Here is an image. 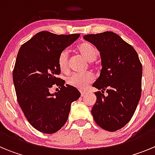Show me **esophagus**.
I'll return each mask as SVG.
<instances>
[{
    "label": "esophagus",
    "mask_w": 155,
    "mask_h": 155,
    "mask_svg": "<svg viewBox=\"0 0 155 155\" xmlns=\"http://www.w3.org/2000/svg\"><path fill=\"white\" fill-rule=\"evenodd\" d=\"M85 94H86L85 91H81V97H84Z\"/></svg>",
    "instance_id": "1"
}]
</instances>
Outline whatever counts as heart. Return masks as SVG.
<instances>
[{
	"instance_id": "obj_1",
	"label": "heart",
	"mask_w": 155,
	"mask_h": 155,
	"mask_svg": "<svg viewBox=\"0 0 155 155\" xmlns=\"http://www.w3.org/2000/svg\"><path fill=\"white\" fill-rule=\"evenodd\" d=\"M82 57L88 62H92L97 58L98 54L96 47L90 42H84L79 44L77 47ZM59 68L62 71H67L68 68V54L67 51H63L60 54L58 59ZM93 75L87 72L83 74H73L67 78V83L69 85L78 89H84L92 81Z\"/></svg>"
}]
</instances>
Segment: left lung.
Returning a JSON list of instances; mask_svg holds the SVG:
<instances>
[{"label":"left lung","instance_id":"left-lung-1","mask_svg":"<svg viewBox=\"0 0 155 155\" xmlns=\"http://www.w3.org/2000/svg\"><path fill=\"white\" fill-rule=\"evenodd\" d=\"M84 39L98 49L102 60L101 73L92 84L101 92L94 93L91 114L101 128L114 132L128 124L137 109L141 95V63L134 47L113 31Z\"/></svg>","mask_w":155,"mask_h":155}]
</instances>
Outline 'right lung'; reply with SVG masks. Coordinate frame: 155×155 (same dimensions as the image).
I'll return each instance as SVG.
<instances>
[{"mask_svg": "<svg viewBox=\"0 0 155 155\" xmlns=\"http://www.w3.org/2000/svg\"><path fill=\"white\" fill-rule=\"evenodd\" d=\"M79 34L56 35L42 31L21 46L13 71L18 102L28 123L37 130L53 134L68 119L71 103L81 94L76 87L57 78L61 73L59 56L78 39ZM61 88L51 94L49 88Z\"/></svg>", "mask_w": 155, "mask_h": 155, "instance_id": "1", "label": "right lung"}]
</instances>
